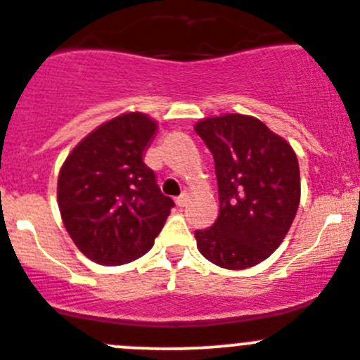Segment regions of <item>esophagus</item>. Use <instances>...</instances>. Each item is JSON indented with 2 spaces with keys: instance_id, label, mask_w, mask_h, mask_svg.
<instances>
[{
  "instance_id": "esophagus-1",
  "label": "esophagus",
  "mask_w": 360,
  "mask_h": 360,
  "mask_svg": "<svg viewBox=\"0 0 360 360\" xmlns=\"http://www.w3.org/2000/svg\"><path fill=\"white\" fill-rule=\"evenodd\" d=\"M186 202H188V195L186 193H183L181 197L176 198V204L179 205V207H184V205H186Z\"/></svg>"
}]
</instances>
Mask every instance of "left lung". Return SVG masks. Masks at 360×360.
Instances as JSON below:
<instances>
[{
  "mask_svg": "<svg viewBox=\"0 0 360 360\" xmlns=\"http://www.w3.org/2000/svg\"><path fill=\"white\" fill-rule=\"evenodd\" d=\"M195 131L214 158L219 214L197 230V248L223 269L253 267L283 243L301 202L292 146L246 114L204 117Z\"/></svg>",
  "mask_w": 360,
  "mask_h": 360,
  "instance_id": "obj_1",
  "label": "left lung"
}]
</instances>
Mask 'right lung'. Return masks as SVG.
<instances>
[{
	"mask_svg": "<svg viewBox=\"0 0 360 360\" xmlns=\"http://www.w3.org/2000/svg\"><path fill=\"white\" fill-rule=\"evenodd\" d=\"M156 128L144 112L120 114L87 134L59 170L63 225L96 264H128L148 253L174 207L142 160Z\"/></svg>",
	"mask_w": 360,
	"mask_h": 360,
	"instance_id": "1",
	"label": "right lung"
}]
</instances>
